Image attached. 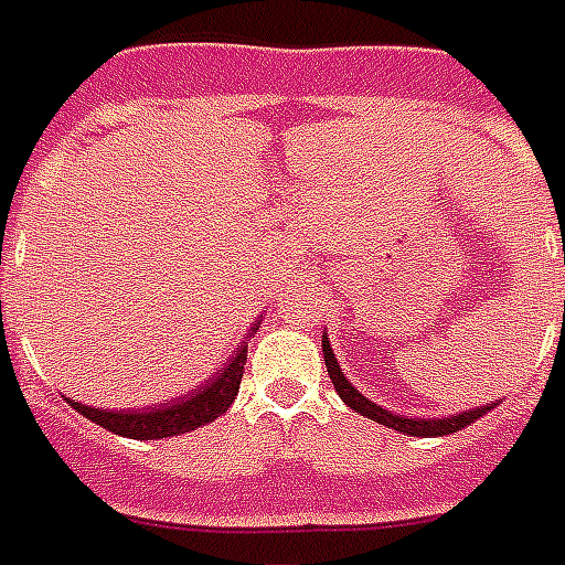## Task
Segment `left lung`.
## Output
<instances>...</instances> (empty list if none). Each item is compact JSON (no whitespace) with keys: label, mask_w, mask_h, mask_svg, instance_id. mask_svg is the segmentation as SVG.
I'll use <instances>...</instances> for the list:
<instances>
[{"label":"left lung","mask_w":565,"mask_h":565,"mask_svg":"<svg viewBox=\"0 0 565 565\" xmlns=\"http://www.w3.org/2000/svg\"><path fill=\"white\" fill-rule=\"evenodd\" d=\"M322 361H326V367H329L331 385L340 394V399L352 408V412H359V415L370 417V420H376V424L387 426V429H394V433H403V436H415V438H438V436H454L465 426H471L477 417H483L486 412H492L498 403H486V406H477L471 412H459V415H447V417H408V415H397V412H387V408L376 406L373 399H367L361 394L359 387L352 385L350 379L343 376V370H340L338 359H334V350H331L329 334H322Z\"/></svg>","instance_id":"obj_1"}]
</instances>
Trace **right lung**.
Wrapping results in <instances>:
<instances>
[{"mask_svg":"<svg viewBox=\"0 0 565 565\" xmlns=\"http://www.w3.org/2000/svg\"><path fill=\"white\" fill-rule=\"evenodd\" d=\"M260 322H254L257 329ZM245 355H248V343H243L239 350L234 352V359L225 361V367L215 379H210L206 385L195 387L192 394H183V397L166 399V403H157V406L148 408H120V412H111V408H97L85 406L79 399H67L82 417H88L94 424H100L103 429H109L115 436L124 438H141V441H150V438H171L183 436V433H192L198 426L210 424L218 415H225L231 403L236 399V391H239V382H243V367Z\"/></svg>","mask_w":565,"mask_h":565,"instance_id":"right-lung-1","label":"right lung"}]
</instances>
